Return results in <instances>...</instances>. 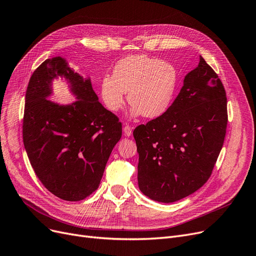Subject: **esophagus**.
<instances>
[{
    "label": "esophagus",
    "mask_w": 256,
    "mask_h": 256,
    "mask_svg": "<svg viewBox=\"0 0 256 256\" xmlns=\"http://www.w3.org/2000/svg\"><path fill=\"white\" fill-rule=\"evenodd\" d=\"M124 134L126 137L132 136V128L130 126H124Z\"/></svg>",
    "instance_id": "esophagus-1"
}]
</instances>
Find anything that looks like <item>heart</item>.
<instances>
[{"label": "heart", "mask_w": 256, "mask_h": 256, "mask_svg": "<svg viewBox=\"0 0 256 256\" xmlns=\"http://www.w3.org/2000/svg\"><path fill=\"white\" fill-rule=\"evenodd\" d=\"M178 84L179 72L172 64L144 54L130 55L117 62L113 75L102 77L100 96L108 110L118 112L128 92V116L158 118L170 108Z\"/></svg>", "instance_id": "obj_1"}]
</instances>
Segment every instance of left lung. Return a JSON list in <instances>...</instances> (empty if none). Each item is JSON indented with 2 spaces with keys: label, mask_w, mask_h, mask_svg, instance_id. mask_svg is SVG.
I'll use <instances>...</instances> for the list:
<instances>
[{
  "label": "left lung",
  "mask_w": 256,
  "mask_h": 256,
  "mask_svg": "<svg viewBox=\"0 0 256 256\" xmlns=\"http://www.w3.org/2000/svg\"><path fill=\"white\" fill-rule=\"evenodd\" d=\"M227 121L224 86L200 56L168 112L132 132L143 194L156 202L172 203L201 188L223 148Z\"/></svg>",
  "instance_id": "1"
}]
</instances>
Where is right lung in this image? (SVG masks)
<instances>
[{"instance_id": "add662e5", "label": "right lung", "mask_w": 256, "mask_h": 256, "mask_svg": "<svg viewBox=\"0 0 256 256\" xmlns=\"http://www.w3.org/2000/svg\"><path fill=\"white\" fill-rule=\"evenodd\" d=\"M62 78L76 100L52 102V84ZM122 126L100 102L90 77L70 68L62 56L44 62L28 84L23 141L33 170L47 190L66 201H80L99 184Z\"/></svg>"}]
</instances>
